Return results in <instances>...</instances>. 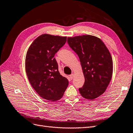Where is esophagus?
<instances>
[{"label": "esophagus", "mask_w": 133, "mask_h": 133, "mask_svg": "<svg viewBox=\"0 0 133 133\" xmlns=\"http://www.w3.org/2000/svg\"><path fill=\"white\" fill-rule=\"evenodd\" d=\"M70 78L71 79H73L74 78V74H71V75H70Z\"/></svg>", "instance_id": "34e87169"}]
</instances>
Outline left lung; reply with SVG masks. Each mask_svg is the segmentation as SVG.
I'll list each match as a JSON object with an SVG mask.
<instances>
[{
  "instance_id": "1",
  "label": "left lung",
  "mask_w": 133,
  "mask_h": 133,
  "mask_svg": "<svg viewBox=\"0 0 133 133\" xmlns=\"http://www.w3.org/2000/svg\"><path fill=\"white\" fill-rule=\"evenodd\" d=\"M70 47L77 54L85 78L79 89L83 98L92 100L102 95L111 80L113 65L111 54L101 39L83 35L68 37Z\"/></svg>"
}]
</instances>
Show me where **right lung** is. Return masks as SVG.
<instances>
[{"instance_id":"right-lung-1","label":"right lung","mask_w":133,"mask_h":133,"mask_svg":"<svg viewBox=\"0 0 133 133\" xmlns=\"http://www.w3.org/2000/svg\"><path fill=\"white\" fill-rule=\"evenodd\" d=\"M66 42V37L44 34L36 38L28 49L25 70L32 87L42 98L50 101L61 99L68 80L60 75L55 54Z\"/></svg>"}]
</instances>
